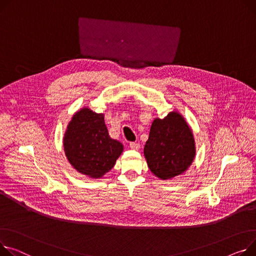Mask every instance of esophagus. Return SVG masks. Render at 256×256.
I'll return each instance as SVG.
<instances>
[{"label": "esophagus", "instance_id": "34e87169", "mask_svg": "<svg viewBox=\"0 0 256 256\" xmlns=\"http://www.w3.org/2000/svg\"><path fill=\"white\" fill-rule=\"evenodd\" d=\"M130 149H132V150H139V149H140V144L136 143V142H130Z\"/></svg>", "mask_w": 256, "mask_h": 256}]
</instances>
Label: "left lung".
<instances>
[{
	"instance_id": "obj_1",
	"label": "left lung",
	"mask_w": 256,
	"mask_h": 256,
	"mask_svg": "<svg viewBox=\"0 0 256 256\" xmlns=\"http://www.w3.org/2000/svg\"><path fill=\"white\" fill-rule=\"evenodd\" d=\"M144 156L150 171L162 180L184 173L192 164L196 144L192 132L178 112L153 120Z\"/></svg>"
}]
</instances>
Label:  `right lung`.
<instances>
[{"mask_svg":"<svg viewBox=\"0 0 256 256\" xmlns=\"http://www.w3.org/2000/svg\"><path fill=\"white\" fill-rule=\"evenodd\" d=\"M64 149L77 172L98 179L114 166L124 151V145L110 138L104 114L82 108L68 124Z\"/></svg>","mask_w":256,"mask_h":256,"instance_id":"obj_1","label":"right lung"}]
</instances>
